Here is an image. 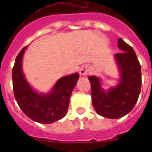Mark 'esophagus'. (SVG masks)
Here are the masks:
<instances>
[{
	"label": "esophagus",
	"instance_id": "obj_1",
	"mask_svg": "<svg viewBox=\"0 0 152 152\" xmlns=\"http://www.w3.org/2000/svg\"><path fill=\"white\" fill-rule=\"evenodd\" d=\"M91 68L88 65H85V66H83L80 69V75H82V76H86V75H88V74L91 73Z\"/></svg>",
	"mask_w": 152,
	"mask_h": 152
}]
</instances>
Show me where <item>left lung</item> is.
I'll use <instances>...</instances> for the list:
<instances>
[{
    "label": "left lung",
    "mask_w": 152,
    "mask_h": 152,
    "mask_svg": "<svg viewBox=\"0 0 152 152\" xmlns=\"http://www.w3.org/2000/svg\"><path fill=\"white\" fill-rule=\"evenodd\" d=\"M120 53L114 56L119 72L117 84L103 88L100 77L90 76L93 107L96 113L108 119L126 116L135 107L142 85L141 65L134 49L121 38L118 39Z\"/></svg>",
    "instance_id": "left-lung-1"
}]
</instances>
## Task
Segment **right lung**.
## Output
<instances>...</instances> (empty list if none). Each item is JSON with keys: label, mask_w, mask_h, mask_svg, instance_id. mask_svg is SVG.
I'll list each match as a JSON object with an SVG mask.
<instances>
[{"label": "right lung", "mask_w": 152, "mask_h": 152, "mask_svg": "<svg viewBox=\"0 0 152 152\" xmlns=\"http://www.w3.org/2000/svg\"><path fill=\"white\" fill-rule=\"evenodd\" d=\"M24 47L16 58L13 71L14 96L26 116L42 124H49L62 119L68 112L70 97L79 78L78 73L67 75L56 81L49 93H39L31 87L23 72Z\"/></svg>", "instance_id": "obj_1"}]
</instances>
